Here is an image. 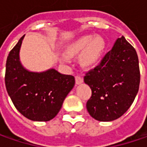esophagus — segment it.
Listing matches in <instances>:
<instances>
[{"label":"esophagus","instance_id":"obj_1","mask_svg":"<svg viewBox=\"0 0 147 147\" xmlns=\"http://www.w3.org/2000/svg\"><path fill=\"white\" fill-rule=\"evenodd\" d=\"M75 82H76V84H81L82 82H83V78H82V77L81 76H78V75H77L75 76Z\"/></svg>","mask_w":147,"mask_h":147}]
</instances>
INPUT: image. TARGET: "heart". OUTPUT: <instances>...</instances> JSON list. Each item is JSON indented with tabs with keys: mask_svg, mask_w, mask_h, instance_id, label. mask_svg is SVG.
Masks as SVG:
<instances>
[{
	"mask_svg": "<svg viewBox=\"0 0 147 147\" xmlns=\"http://www.w3.org/2000/svg\"><path fill=\"white\" fill-rule=\"evenodd\" d=\"M105 41L102 37L86 35L72 43L67 49L66 53L72 57L82 53L80 55L81 64L84 67L92 68L100 62L105 50ZM65 60L67 59L65 58Z\"/></svg>",
	"mask_w": 147,
	"mask_h": 147,
	"instance_id": "obj_1",
	"label": "heart"
}]
</instances>
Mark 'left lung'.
<instances>
[{"mask_svg":"<svg viewBox=\"0 0 147 147\" xmlns=\"http://www.w3.org/2000/svg\"><path fill=\"white\" fill-rule=\"evenodd\" d=\"M84 82L92 89L87 110L95 119L113 121L129 109L138 92L140 70L138 54L125 37L116 40Z\"/></svg>","mask_w":147,"mask_h":147,"instance_id":"1","label":"left lung"}]
</instances>
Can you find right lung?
Instances as JSON below:
<instances>
[{
	"mask_svg": "<svg viewBox=\"0 0 147 147\" xmlns=\"http://www.w3.org/2000/svg\"><path fill=\"white\" fill-rule=\"evenodd\" d=\"M24 36L9 53L5 65V88L15 108L32 121H49L62 107L75 84L74 77L55 69L32 72L21 64L20 51Z\"/></svg>",
	"mask_w": 147,
	"mask_h": 147,
	"instance_id": "1",
	"label": "right lung"
}]
</instances>
